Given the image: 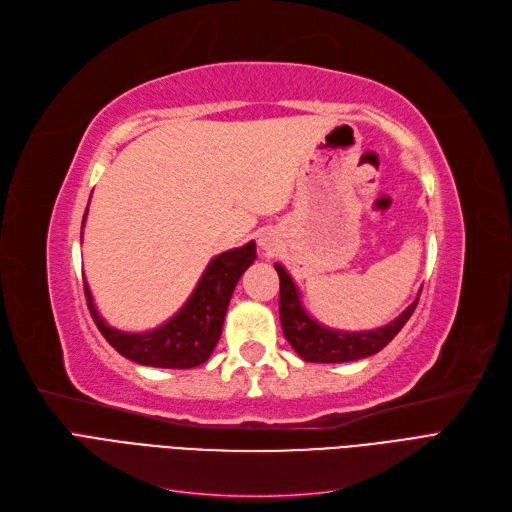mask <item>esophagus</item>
Here are the masks:
<instances>
[{"label":"esophagus","instance_id":"34e87169","mask_svg":"<svg viewBox=\"0 0 512 512\" xmlns=\"http://www.w3.org/2000/svg\"><path fill=\"white\" fill-rule=\"evenodd\" d=\"M260 245H262L264 250H273V245H277V243H275V237L271 233H264L260 237Z\"/></svg>","mask_w":512,"mask_h":512}]
</instances>
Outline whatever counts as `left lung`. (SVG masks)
<instances>
[{"mask_svg": "<svg viewBox=\"0 0 512 512\" xmlns=\"http://www.w3.org/2000/svg\"><path fill=\"white\" fill-rule=\"evenodd\" d=\"M275 271L279 275L281 330H284L292 349L305 362L337 364V362H354V360L377 354V351H381L387 343H390L402 330V326L409 322V317L413 315L419 301V298H415V301L404 309L394 322H390L383 328L366 330V332L332 330L317 324L305 311L301 292H298L288 271L281 267V264H275Z\"/></svg>", "mask_w": 512, "mask_h": 512, "instance_id": "left-lung-1", "label": "left lung"}]
</instances>
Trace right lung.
Returning <instances> with one entry per match:
<instances>
[{
	"instance_id": "right-lung-1",
	"label": "right lung",
	"mask_w": 512,
	"mask_h": 512,
	"mask_svg": "<svg viewBox=\"0 0 512 512\" xmlns=\"http://www.w3.org/2000/svg\"><path fill=\"white\" fill-rule=\"evenodd\" d=\"M88 211V209H86ZM84 211V220H86ZM82 220V226H84ZM256 260V243L218 254L207 264L195 292L171 320L148 332H122L105 324L84 281L86 305L99 332L120 356L156 368H195L214 351L233 290L245 269Z\"/></svg>"
}]
</instances>
